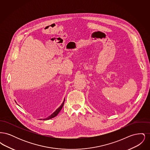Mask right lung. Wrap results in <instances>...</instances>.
I'll return each instance as SVG.
<instances>
[{
	"instance_id": "1",
	"label": "right lung",
	"mask_w": 150,
	"mask_h": 150,
	"mask_svg": "<svg viewBox=\"0 0 150 150\" xmlns=\"http://www.w3.org/2000/svg\"><path fill=\"white\" fill-rule=\"evenodd\" d=\"M64 102H63V103H62V105L60 106V107H59V108H58L57 110H56V111H54L52 114L49 117H48L47 118H46V119H43V120H49V119H52V118H53V117H55V116H56L58 114L59 112V111H61V110L62 109V108L64 106Z\"/></svg>"
}]
</instances>
